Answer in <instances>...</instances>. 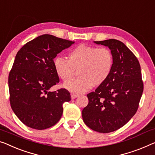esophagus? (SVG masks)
<instances>
[{
    "instance_id": "esophagus-1",
    "label": "esophagus",
    "mask_w": 155,
    "mask_h": 155,
    "mask_svg": "<svg viewBox=\"0 0 155 155\" xmlns=\"http://www.w3.org/2000/svg\"><path fill=\"white\" fill-rule=\"evenodd\" d=\"M78 95L77 94H74V93H71V98L72 99V100H74V99H76L77 97H78Z\"/></svg>"
}]
</instances>
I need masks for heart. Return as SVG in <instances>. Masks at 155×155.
Wrapping results in <instances>:
<instances>
[{"mask_svg":"<svg viewBox=\"0 0 155 155\" xmlns=\"http://www.w3.org/2000/svg\"><path fill=\"white\" fill-rule=\"evenodd\" d=\"M68 58L69 61L55 58L54 66L57 75L64 82L73 78L78 70L79 77L64 84V88L74 93H83L93 85L104 84L114 67V55L106 47L80 45L69 53Z\"/></svg>","mask_w":155,"mask_h":155,"instance_id":"obj_1","label":"heart"}]
</instances>
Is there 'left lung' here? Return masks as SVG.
Here are the masks:
<instances>
[{
    "label": "left lung",
    "mask_w": 155,
    "mask_h": 155,
    "mask_svg": "<svg viewBox=\"0 0 155 155\" xmlns=\"http://www.w3.org/2000/svg\"><path fill=\"white\" fill-rule=\"evenodd\" d=\"M94 43L109 48L114 67L107 81L87 94L88 104L82 117L92 130L109 133L123 127L137 113L143 84L139 62L124 43L114 39Z\"/></svg>",
    "instance_id": "left-lung-1"
}]
</instances>
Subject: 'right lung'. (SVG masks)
Returning <instances> with one entry per match:
<instances>
[{
	"mask_svg": "<svg viewBox=\"0 0 155 155\" xmlns=\"http://www.w3.org/2000/svg\"><path fill=\"white\" fill-rule=\"evenodd\" d=\"M74 41L42 35L24 45L16 55L9 74L12 109L29 127L41 130L54 126L63 115V104L71 100L66 89L50 92L58 83L54 59Z\"/></svg>",
	"mask_w": 155,
	"mask_h": 155,
	"instance_id": "add662e5",
	"label": "right lung"
}]
</instances>
